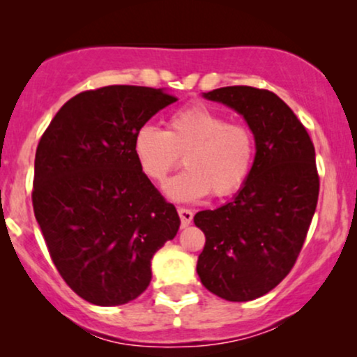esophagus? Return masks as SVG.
<instances>
[{
  "label": "esophagus",
  "mask_w": 357,
  "mask_h": 357,
  "mask_svg": "<svg viewBox=\"0 0 357 357\" xmlns=\"http://www.w3.org/2000/svg\"><path fill=\"white\" fill-rule=\"evenodd\" d=\"M179 220H181V227H188L192 221V211L188 208H178Z\"/></svg>",
  "instance_id": "34e87169"
}]
</instances>
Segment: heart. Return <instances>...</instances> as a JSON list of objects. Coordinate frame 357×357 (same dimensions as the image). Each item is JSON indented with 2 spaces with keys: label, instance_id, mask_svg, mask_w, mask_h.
<instances>
[{
  "label": "heart",
  "instance_id": "heart-1",
  "mask_svg": "<svg viewBox=\"0 0 357 357\" xmlns=\"http://www.w3.org/2000/svg\"><path fill=\"white\" fill-rule=\"evenodd\" d=\"M134 154L151 181L165 183L181 162L186 171L167 184L173 199L190 202L211 195L225 198L247 183L255 159V137L248 126L204 104L171 114L166 130L144 124L134 134Z\"/></svg>",
  "mask_w": 357,
  "mask_h": 357
}]
</instances>
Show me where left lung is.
Here are the masks:
<instances>
[{"mask_svg":"<svg viewBox=\"0 0 357 357\" xmlns=\"http://www.w3.org/2000/svg\"><path fill=\"white\" fill-rule=\"evenodd\" d=\"M204 97L245 117L257 154L233 202L195 215L206 236L196 272L215 296L253 301L289 275L304 247L319 198L315 149L304 124L270 90L233 85Z\"/></svg>","mask_w":357,"mask_h":357,"instance_id":"left-lung-1","label":"left lung"}]
</instances>
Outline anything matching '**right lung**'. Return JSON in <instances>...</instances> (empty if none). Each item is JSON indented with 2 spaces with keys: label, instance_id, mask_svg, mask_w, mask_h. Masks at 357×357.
Segmentation results:
<instances>
[{
  "label": "right lung",
  "instance_id": "1",
  "mask_svg": "<svg viewBox=\"0 0 357 357\" xmlns=\"http://www.w3.org/2000/svg\"><path fill=\"white\" fill-rule=\"evenodd\" d=\"M161 89L107 85L77 93L35 154L31 202L56 270L96 305H122L149 285L151 258L179 228L174 204L142 173L134 134L176 102Z\"/></svg>",
  "mask_w": 357,
  "mask_h": 357
}]
</instances>
